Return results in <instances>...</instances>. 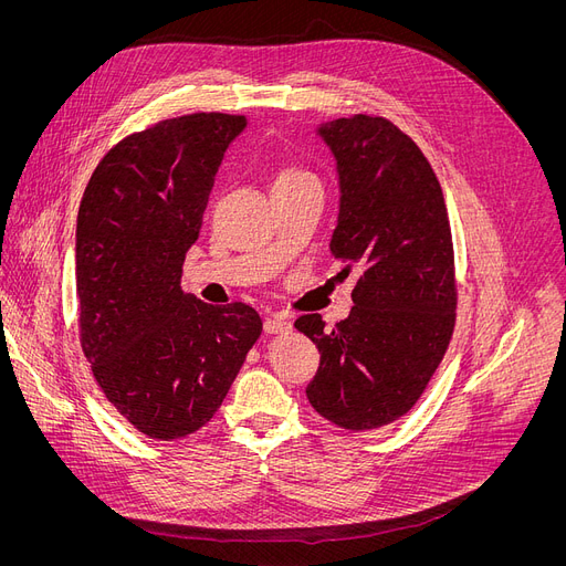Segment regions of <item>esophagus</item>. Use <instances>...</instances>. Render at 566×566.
<instances>
[{
    "label": "esophagus",
    "mask_w": 566,
    "mask_h": 566,
    "mask_svg": "<svg viewBox=\"0 0 566 566\" xmlns=\"http://www.w3.org/2000/svg\"><path fill=\"white\" fill-rule=\"evenodd\" d=\"M263 331H265V335L289 333L291 331V321L284 318V316H271V318L263 321Z\"/></svg>",
    "instance_id": "esophagus-1"
}]
</instances>
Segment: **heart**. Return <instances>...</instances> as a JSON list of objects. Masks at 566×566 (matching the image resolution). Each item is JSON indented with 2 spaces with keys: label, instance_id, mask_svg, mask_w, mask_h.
Here are the masks:
<instances>
[{
  "label": "heart",
  "instance_id": "b5f03b06",
  "mask_svg": "<svg viewBox=\"0 0 566 566\" xmlns=\"http://www.w3.org/2000/svg\"><path fill=\"white\" fill-rule=\"evenodd\" d=\"M305 176H312V174L301 167H284L277 171L273 184H291V181H298V178H305Z\"/></svg>",
  "mask_w": 566,
  "mask_h": 566
}]
</instances>
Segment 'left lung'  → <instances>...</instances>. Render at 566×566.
Listing matches in <instances>:
<instances>
[{
    "label": "left lung",
    "instance_id": "8db88e82",
    "mask_svg": "<svg viewBox=\"0 0 566 566\" xmlns=\"http://www.w3.org/2000/svg\"><path fill=\"white\" fill-rule=\"evenodd\" d=\"M337 158L339 218L331 250L342 275L358 273L350 316L325 328L303 314L295 328L321 353L307 399L346 431L406 415L448 353L457 323L448 206L427 156L382 116L353 114L318 128Z\"/></svg>",
    "mask_w": 566,
    "mask_h": 566
}]
</instances>
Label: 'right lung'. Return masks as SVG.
<instances>
[{"label":"right lung","instance_id":"add662e5","mask_svg":"<svg viewBox=\"0 0 566 566\" xmlns=\"http://www.w3.org/2000/svg\"><path fill=\"white\" fill-rule=\"evenodd\" d=\"M245 116L195 112L124 137L84 188L75 231L80 346L107 401L144 436L211 422L261 318L181 291L213 176Z\"/></svg>","mask_w":566,"mask_h":566}]
</instances>
